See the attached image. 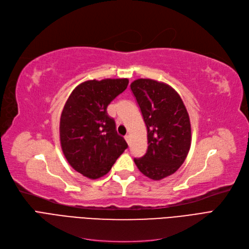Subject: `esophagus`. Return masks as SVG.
Returning <instances> with one entry per match:
<instances>
[{"label":"esophagus","mask_w":249,"mask_h":249,"mask_svg":"<svg viewBox=\"0 0 249 249\" xmlns=\"http://www.w3.org/2000/svg\"><path fill=\"white\" fill-rule=\"evenodd\" d=\"M124 139H125V141L127 142V144H130V142H131V137H130V135L124 136Z\"/></svg>","instance_id":"34e87169"}]
</instances>
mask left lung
Wrapping results in <instances>:
<instances>
[{"mask_svg": "<svg viewBox=\"0 0 249 249\" xmlns=\"http://www.w3.org/2000/svg\"><path fill=\"white\" fill-rule=\"evenodd\" d=\"M147 128V151L134 159L140 172L152 180L172 175L191 148L192 130L187 110L170 85L140 78L131 83Z\"/></svg>", "mask_w": 249, "mask_h": 249, "instance_id": "8db88e82", "label": "left lung"}]
</instances>
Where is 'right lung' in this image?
<instances>
[{"label": "right lung", "instance_id": "1", "mask_svg": "<svg viewBox=\"0 0 249 249\" xmlns=\"http://www.w3.org/2000/svg\"><path fill=\"white\" fill-rule=\"evenodd\" d=\"M128 84V79L88 80L72 91L59 122V139L71 167L89 179L106 175L127 148L116 132L107 107Z\"/></svg>", "mask_w": 249, "mask_h": 249}]
</instances>
